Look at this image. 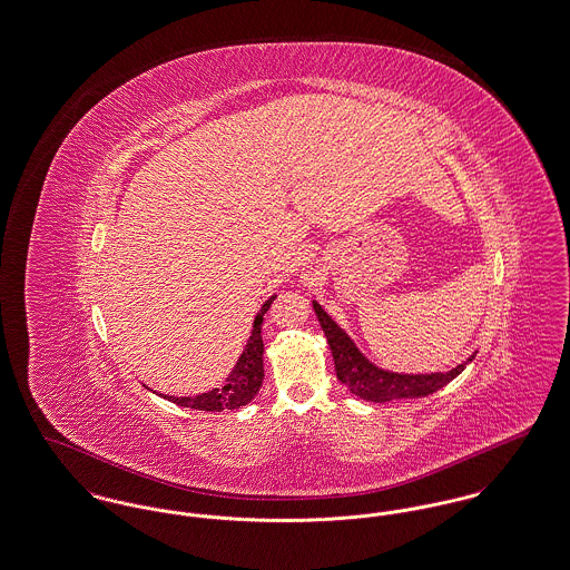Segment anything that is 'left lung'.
I'll use <instances>...</instances> for the list:
<instances>
[{
	"label": "left lung",
	"instance_id": "8db88e82",
	"mask_svg": "<svg viewBox=\"0 0 570 570\" xmlns=\"http://www.w3.org/2000/svg\"><path fill=\"white\" fill-rule=\"evenodd\" d=\"M312 305L323 332L327 335V342L334 355L335 374L340 383H344L351 390V394L364 401L390 402L429 396L436 390H441L443 385H448L452 379H456L475 357L471 355L468 362L459 364L456 368L433 372V374H399V372L376 368L360 353L355 342L335 325L332 316L318 303L312 302Z\"/></svg>",
	"mask_w": 570,
	"mask_h": 570
}]
</instances>
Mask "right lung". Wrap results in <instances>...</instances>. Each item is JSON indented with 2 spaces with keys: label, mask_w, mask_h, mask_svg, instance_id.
Masks as SVG:
<instances>
[{
  "label": "right lung",
  "mask_w": 570,
  "mask_h": 570,
  "mask_svg": "<svg viewBox=\"0 0 570 570\" xmlns=\"http://www.w3.org/2000/svg\"><path fill=\"white\" fill-rule=\"evenodd\" d=\"M275 299V295L268 299L261 312L254 318V330L249 334V340L245 344L243 355L238 357L233 374L228 376L224 387H215L206 394L198 396H166L169 402L180 404V406H189V409H198V411H224V409H238L243 404L252 401L261 385H263V376H265V366H263V353H265V344H263V321L265 314L271 307V303ZM164 396V394H159Z\"/></svg>",
  "instance_id": "1"
}]
</instances>
